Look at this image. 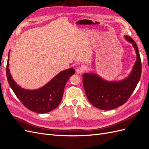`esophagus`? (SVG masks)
I'll list each match as a JSON object with an SVG mask.
<instances>
[{
	"label": "esophagus",
	"mask_w": 149,
	"mask_h": 149,
	"mask_svg": "<svg viewBox=\"0 0 149 149\" xmlns=\"http://www.w3.org/2000/svg\"><path fill=\"white\" fill-rule=\"evenodd\" d=\"M83 71H84V70H83V68L82 67L78 66V67L76 68V73H77V74H81V73H83Z\"/></svg>",
	"instance_id": "esophagus-1"
}]
</instances>
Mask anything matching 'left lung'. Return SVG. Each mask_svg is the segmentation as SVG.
Segmentation results:
<instances>
[{
	"instance_id": "8db88e82",
	"label": "left lung",
	"mask_w": 149,
	"mask_h": 149,
	"mask_svg": "<svg viewBox=\"0 0 149 149\" xmlns=\"http://www.w3.org/2000/svg\"><path fill=\"white\" fill-rule=\"evenodd\" d=\"M125 38L132 44L137 55L136 63L127 78L120 81L109 82L96 74L83 75L86 95L89 101L98 109L111 110L124 104L132 95L141 78L142 65L137 45L131 37L125 36Z\"/></svg>"
}]
</instances>
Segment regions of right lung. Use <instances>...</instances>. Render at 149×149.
<instances>
[{"label":"right lung","instance_id":"obj_1","mask_svg":"<svg viewBox=\"0 0 149 149\" xmlns=\"http://www.w3.org/2000/svg\"><path fill=\"white\" fill-rule=\"evenodd\" d=\"M9 53L6 67L7 81L13 93L24 106L30 111L40 114L52 111L59 106L65 84L70 76L74 74V69L70 68L60 72L50 81L38 89H25L15 82L10 73L8 69Z\"/></svg>","mask_w":149,"mask_h":149}]
</instances>
